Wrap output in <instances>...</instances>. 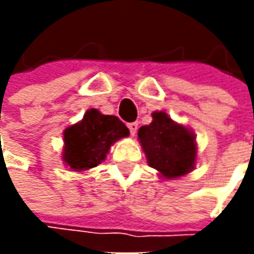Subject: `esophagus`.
Here are the masks:
<instances>
[{
  "instance_id": "esophagus-1",
  "label": "esophagus",
  "mask_w": 254,
  "mask_h": 254,
  "mask_svg": "<svg viewBox=\"0 0 254 254\" xmlns=\"http://www.w3.org/2000/svg\"><path fill=\"white\" fill-rule=\"evenodd\" d=\"M128 130H130L131 135H135V132L138 130V123H130L128 124Z\"/></svg>"
}]
</instances>
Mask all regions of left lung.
<instances>
[{"label": "left lung", "instance_id": "8db88e82", "mask_svg": "<svg viewBox=\"0 0 254 254\" xmlns=\"http://www.w3.org/2000/svg\"><path fill=\"white\" fill-rule=\"evenodd\" d=\"M138 140L148 165L164 178L184 177L195 168V134L177 124L165 112L152 113V122L140 127Z\"/></svg>", "mask_w": 254, "mask_h": 254}]
</instances>
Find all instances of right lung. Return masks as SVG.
Wrapping results in <instances>:
<instances>
[{
    "label": "right lung",
    "instance_id": "right-lung-1",
    "mask_svg": "<svg viewBox=\"0 0 254 254\" xmlns=\"http://www.w3.org/2000/svg\"><path fill=\"white\" fill-rule=\"evenodd\" d=\"M130 134L116 116H106L96 109L84 113L83 120L64 132V161L73 171H86L104 161L114 142Z\"/></svg>",
    "mask_w": 254,
    "mask_h": 254
}]
</instances>
